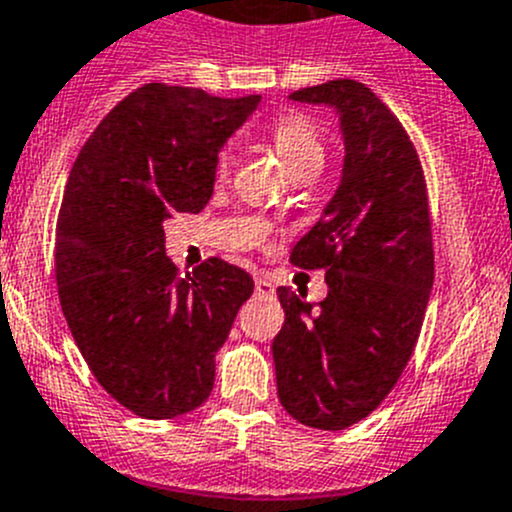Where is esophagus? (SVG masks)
Wrapping results in <instances>:
<instances>
[{
    "mask_svg": "<svg viewBox=\"0 0 512 512\" xmlns=\"http://www.w3.org/2000/svg\"><path fill=\"white\" fill-rule=\"evenodd\" d=\"M255 293L257 295H272V293H275V285H272V280L265 278V275H257V278H255Z\"/></svg>",
    "mask_w": 512,
    "mask_h": 512,
    "instance_id": "esophagus-1",
    "label": "esophagus"
}]
</instances>
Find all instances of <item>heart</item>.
<instances>
[{
  "mask_svg": "<svg viewBox=\"0 0 512 512\" xmlns=\"http://www.w3.org/2000/svg\"><path fill=\"white\" fill-rule=\"evenodd\" d=\"M267 138L283 159V164L290 169V174L308 169V166H323V159H326L321 131L303 113H283V116L275 118L267 126ZM232 164V148L224 146L217 156V176H227Z\"/></svg>",
  "mask_w": 512,
  "mask_h": 512,
  "instance_id": "obj_1",
  "label": "heart"
}]
</instances>
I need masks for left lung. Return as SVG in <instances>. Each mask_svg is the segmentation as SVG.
<instances>
[{
	"instance_id": "obj_1",
	"label": "left lung",
	"mask_w": 512,
	"mask_h": 512,
	"mask_svg": "<svg viewBox=\"0 0 512 512\" xmlns=\"http://www.w3.org/2000/svg\"><path fill=\"white\" fill-rule=\"evenodd\" d=\"M290 100L341 118V184L290 262L326 270L308 303L278 288L285 323L272 341L278 396L305 427L346 429L389 396L412 358L434 283L432 222L417 148L399 118L356 80H328Z\"/></svg>"
}]
</instances>
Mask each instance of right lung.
<instances>
[{"label":"right lung","instance_id":"obj_1","mask_svg":"<svg viewBox=\"0 0 512 512\" xmlns=\"http://www.w3.org/2000/svg\"><path fill=\"white\" fill-rule=\"evenodd\" d=\"M257 103L148 83L98 123L70 171L55 237L62 313L98 384L143 419L207 401L214 356L255 290L219 257L181 275L164 222L202 212L219 148Z\"/></svg>","mask_w":512,"mask_h":512}]
</instances>
